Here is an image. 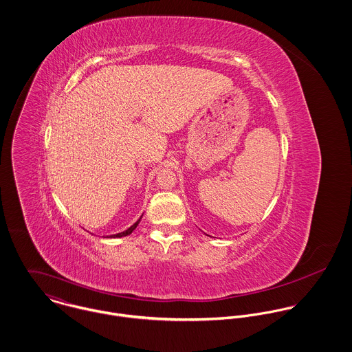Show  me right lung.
Listing matches in <instances>:
<instances>
[{
	"label": "right lung",
	"instance_id": "1",
	"mask_svg": "<svg viewBox=\"0 0 352 352\" xmlns=\"http://www.w3.org/2000/svg\"><path fill=\"white\" fill-rule=\"evenodd\" d=\"M141 218H142V217H141ZM141 218H140V219H138V221H137L134 225H131V226H130L127 230H124V232H122V233H118V234H112V236H109V239H116V237L119 239V237H124V236H129V234H131V233L134 232V229L138 226V223L141 222ZM107 237H108V236H107Z\"/></svg>",
	"mask_w": 352,
	"mask_h": 352
}]
</instances>
